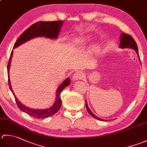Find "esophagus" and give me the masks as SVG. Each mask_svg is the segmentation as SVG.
<instances>
[{
	"label": "esophagus",
	"instance_id": "34e87169",
	"mask_svg": "<svg viewBox=\"0 0 147 147\" xmlns=\"http://www.w3.org/2000/svg\"><path fill=\"white\" fill-rule=\"evenodd\" d=\"M83 73L82 71H78L76 73L74 74L73 76V78L74 80H82L83 78Z\"/></svg>",
	"mask_w": 147,
	"mask_h": 147
}]
</instances>
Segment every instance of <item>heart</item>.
I'll return each instance as SVG.
<instances>
[{
    "mask_svg": "<svg viewBox=\"0 0 147 147\" xmlns=\"http://www.w3.org/2000/svg\"><path fill=\"white\" fill-rule=\"evenodd\" d=\"M86 41H87V38H86V37H81V38H80V39H76L75 41H74V47H78L79 45L83 44V43H84ZM94 50L96 53H97L99 51V48L97 47L95 48Z\"/></svg>",
    "mask_w": 147,
    "mask_h": 147,
    "instance_id": "b5f03b06",
    "label": "heart"
}]
</instances>
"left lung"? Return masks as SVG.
Instances as JSON below:
<instances>
[{"label": "left lung", "instance_id": "1", "mask_svg": "<svg viewBox=\"0 0 147 147\" xmlns=\"http://www.w3.org/2000/svg\"><path fill=\"white\" fill-rule=\"evenodd\" d=\"M120 48H130L133 49L135 51H136V53L138 55V47H137V45H136V42H135L134 39L130 35H128L126 33L124 32H122L121 34V35H120ZM85 104H86V108H87V110L88 111V112L89 113V114L90 115L95 118V119H96L99 120H101V121H106V120H104V119H100V118L97 117V116L95 115L92 113L90 111V109H89L88 106V104H87V100L85 101Z\"/></svg>", "mask_w": 147, "mask_h": 147}]
</instances>
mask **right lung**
Masks as SVG:
<instances>
[{
  "instance_id": "right-lung-1",
  "label": "right lung",
  "mask_w": 147,
  "mask_h": 147,
  "mask_svg": "<svg viewBox=\"0 0 147 147\" xmlns=\"http://www.w3.org/2000/svg\"><path fill=\"white\" fill-rule=\"evenodd\" d=\"M63 25V21H54V22H36V24L32 25L29 28L23 32L19 38L17 39L16 42L14 44L13 48H17L21 45L23 43L29 41L31 39L35 38L37 37H45L47 38L56 39L58 38L59 34L60 31L62 26ZM13 51H11L9 60L7 64V74H8V83L9 88L12 92L16 104L18 107L25 113L30 116L35 117L36 119H46V118L50 117L55 114L62 105V100L60 98V94L64 89L69 85L71 83V80L69 78L65 79L62 83L58 87L56 92V99L55 102L51 107L44 109V110H39V109H33L28 108L27 106L22 104L17 99L15 95L13 93V90L11 87L10 80H9V69L11 62V58L13 57Z\"/></svg>"
}]
</instances>
